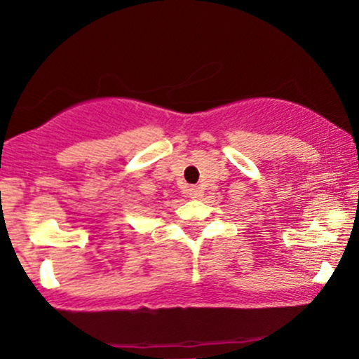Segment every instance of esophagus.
I'll return each mask as SVG.
<instances>
[{"label":"esophagus","instance_id":"1","mask_svg":"<svg viewBox=\"0 0 359 359\" xmlns=\"http://www.w3.org/2000/svg\"><path fill=\"white\" fill-rule=\"evenodd\" d=\"M188 194H189V198L196 200V198H201V189H200V187H194V184H191V187L188 188Z\"/></svg>","mask_w":359,"mask_h":359}]
</instances>
